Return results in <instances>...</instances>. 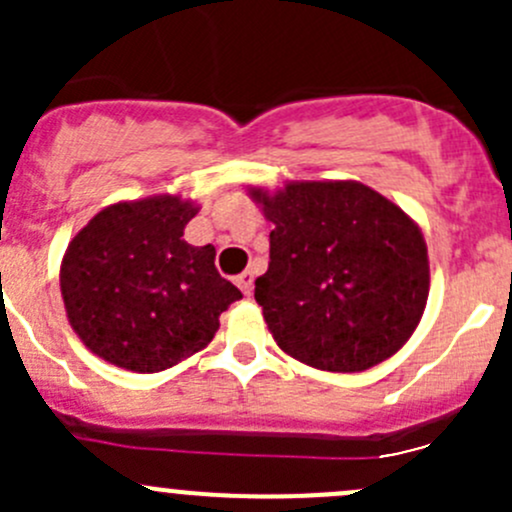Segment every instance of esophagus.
<instances>
[{"instance_id": "34e87169", "label": "esophagus", "mask_w": 512, "mask_h": 512, "mask_svg": "<svg viewBox=\"0 0 512 512\" xmlns=\"http://www.w3.org/2000/svg\"><path fill=\"white\" fill-rule=\"evenodd\" d=\"M237 287L242 289V294H250L252 292V282H255V275L250 270H245L242 275H237Z\"/></svg>"}]
</instances>
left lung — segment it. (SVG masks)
<instances>
[{"label": "left lung", "instance_id": "8db88e82", "mask_svg": "<svg viewBox=\"0 0 512 512\" xmlns=\"http://www.w3.org/2000/svg\"><path fill=\"white\" fill-rule=\"evenodd\" d=\"M275 225L255 299L282 352L354 374L409 342L431 287L426 240L404 210L356 180L250 188Z\"/></svg>", "mask_w": 512, "mask_h": 512}]
</instances>
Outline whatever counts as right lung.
<instances>
[{
  "label": "right lung",
  "instance_id": "right-lung-1",
  "mask_svg": "<svg viewBox=\"0 0 512 512\" xmlns=\"http://www.w3.org/2000/svg\"><path fill=\"white\" fill-rule=\"evenodd\" d=\"M193 200L151 195L96 213L61 260L71 329L103 361L136 374L170 369L213 342L220 314L242 292L215 270V247L183 230Z\"/></svg>",
  "mask_w": 512,
  "mask_h": 512
}]
</instances>
